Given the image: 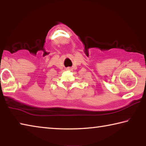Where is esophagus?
Listing matches in <instances>:
<instances>
[{
	"mask_svg": "<svg viewBox=\"0 0 146 146\" xmlns=\"http://www.w3.org/2000/svg\"><path fill=\"white\" fill-rule=\"evenodd\" d=\"M67 70H71V68H68Z\"/></svg>",
	"mask_w": 146,
	"mask_h": 146,
	"instance_id": "esophagus-1",
	"label": "esophagus"
}]
</instances>
